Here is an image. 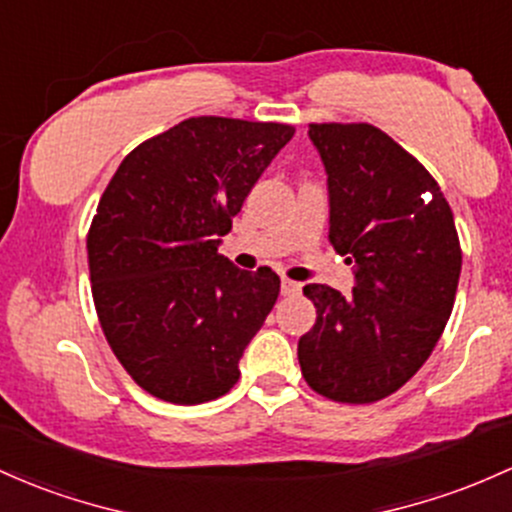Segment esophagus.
Here are the masks:
<instances>
[{
    "label": "esophagus",
    "mask_w": 512,
    "mask_h": 512,
    "mask_svg": "<svg viewBox=\"0 0 512 512\" xmlns=\"http://www.w3.org/2000/svg\"><path fill=\"white\" fill-rule=\"evenodd\" d=\"M301 291L299 282H291V279H282V296H296Z\"/></svg>",
    "instance_id": "1"
}]
</instances>
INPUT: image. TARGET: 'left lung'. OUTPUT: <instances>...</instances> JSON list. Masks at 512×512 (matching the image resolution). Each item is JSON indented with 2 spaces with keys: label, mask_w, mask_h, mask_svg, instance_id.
I'll return each instance as SVG.
<instances>
[{
  "label": "left lung",
  "mask_w": 512,
  "mask_h": 512,
  "mask_svg": "<svg viewBox=\"0 0 512 512\" xmlns=\"http://www.w3.org/2000/svg\"><path fill=\"white\" fill-rule=\"evenodd\" d=\"M328 174L330 243L355 265L342 296L306 284L316 325L299 340L303 379L340 403L398 391L445 330L462 272L457 228L430 172L369 123H311Z\"/></svg>",
  "instance_id": "1"
}]
</instances>
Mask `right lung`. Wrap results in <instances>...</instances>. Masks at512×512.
Instances as JSON below:
<instances>
[{"mask_svg":"<svg viewBox=\"0 0 512 512\" xmlns=\"http://www.w3.org/2000/svg\"><path fill=\"white\" fill-rule=\"evenodd\" d=\"M291 136L286 123L187 119L126 155L101 194L87 235L101 330L162 401L196 406L233 389L277 301L272 269H238L218 245Z\"/></svg>","mask_w":512,"mask_h":512,"instance_id":"obj_1","label":"right lung"}]
</instances>
